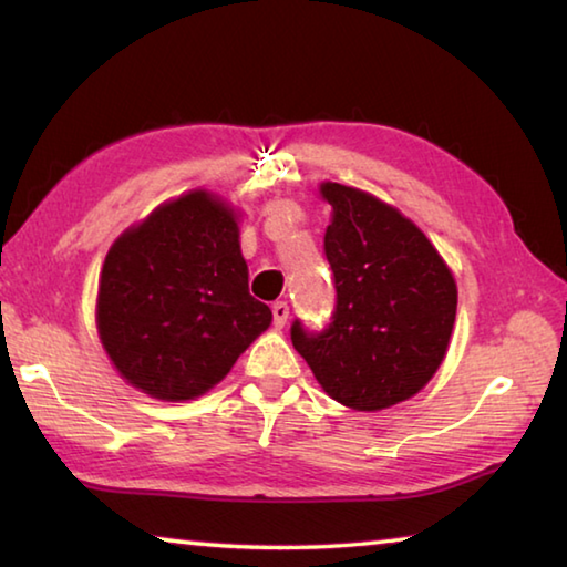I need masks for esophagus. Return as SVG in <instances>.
Segmentation results:
<instances>
[{"label": "esophagus", "instance_id": "obj_1", "mask_svg": "<svg viewBox=\"0 0 567 567\" xmlns=\"http://www.w3.org/2000/svg\"><path fill=\"white\" fill-rule=\"evenodd\" d=\"M290 318V305L287 302H275L272 305V320H275V328H282V324Z\"/></svg>", "mask_w": 567, "mask_h": 567}]
</instances>
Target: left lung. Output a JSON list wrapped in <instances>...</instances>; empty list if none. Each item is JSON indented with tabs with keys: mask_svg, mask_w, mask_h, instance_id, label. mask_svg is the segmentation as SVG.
I'll return each mask as SVG.
<instances>
[{
	"mask_svg": "<svg viewBox=\"0 0 567 567\" xmlns=\"http://www.w3.org/2000/svg\"><path fill=\"white\" fill-rule=\"evenodd\" d=\"M332 207L324 229L338 305L330 324L292 344L344 408L375 412L427 385L453 334L457 287L443 257L415 223L368 192L322 182Z\"/></svg>",
	"mask_w": 567,
	"mask_h": 567,
	"instance_id": "left-lung-1",
	"label": "left lung"
}]
</instances>
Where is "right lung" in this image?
I'll return each mask as SVG.
<instances>
[{"label": "right lung", "instance_id": "add662e5", "mask_svg": "<svg viewBox=\"0 0 567 567\" xmlns=\"http://www.w3.org/2000/svg\"><path fill=\"white\" fill-rule=\"evenodd\" d=\"M270 322V307L249 295L235 209L205 189L159 205L102 265L100 340L150 398L205 395Z\"/></svg>", "mask_w": 567, "mask_h": 567}]
</instances>
